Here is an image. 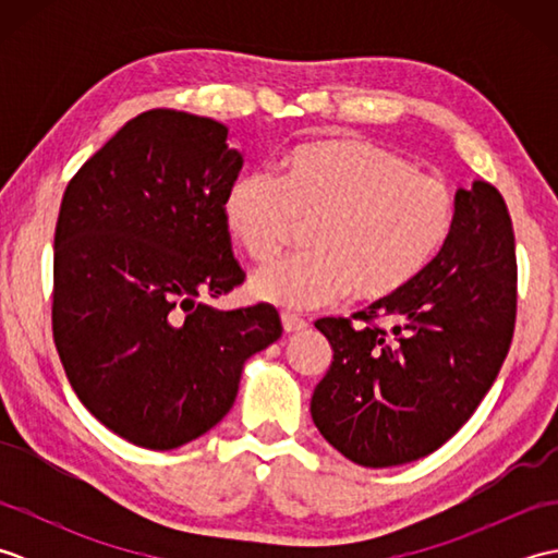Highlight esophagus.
I'll return each mask as SVG.
<instances>
[{
	"mask_svg": "<svg viewBox=\"0 0 558 558\" xmlns=\"http://www.w3.org/2000/svg\"><path fill=\"white\" fill-rule=\"evenodd\" d=\"M280 318H282V330H286L288 336H290V333H300V330H304L306 326H310V324L304 322L302 316H298V314H290V312H286V314H282Z\"/></svg>",
	"mask_w": 558,
	"mask_h": 558,
	"instance_id": "34e87169",
	"label": "esophagus"
}]
</instances>
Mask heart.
Wrapping results in <instances>:
<instances>
[{
	"label": "heart",
	"mask_w": 558,
	"mask_h": 558,
	"mask_svg": "<svg viewBox=\"0 0 558 558\" xmlns=\"http://www.w3.org/2000/svg\"><path fill=\"white\" fill-rule=\"evenodd\" d=\"M450 184L414 168L400 153L362 138L302 146L282 174L236 177L225 196V218L244 252L276 260L312 228L314 254L258 270V300L288 312H310L354 292L386 300L410 288L444 252L456 228Z\"/></svg>",
	"instance_id": "1"
}]
</instances>
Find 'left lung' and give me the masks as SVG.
<instances>
[{"mask_svg":"<svg viewBox=\"0 0 558 558\" xmlns=\"http://www.w3.org/2000/svg\"><path fill=\"white\" fill-rule=\"evenodd\" d=\"M456 204L450 240L410 288L314 324L333 364L314 390L312 417L357 465H402L441 448L511 350L518 264L506 201L477 180L458 189Z\"/></svg>","mask_w":558,"mask_h":558,"instance_id":"1","label":"left lung"}]
</instances>
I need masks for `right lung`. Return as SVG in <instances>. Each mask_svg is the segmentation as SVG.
Wrapping results in <instances>:
<instances>
[{
  "mask_svg": "<svg viewBox=\"0 0 558 558\" xmlns=\"http://www.w3.org/2000/svg\"><path fill=\"white\" fill-rule=\"evenodd\" d=\"M228 126L177 110L126 122L71 177L54 228L52 336L86 410L141 448L194 441L230 412L244 362L282 336L268 304L216 312L242 286L225 196Z\"/></svg>",
  "mask_w": 558,
  "mask_h": 558,
  "instance_id": "add662e5",
  "label": "right lung"
}]
</instances>
